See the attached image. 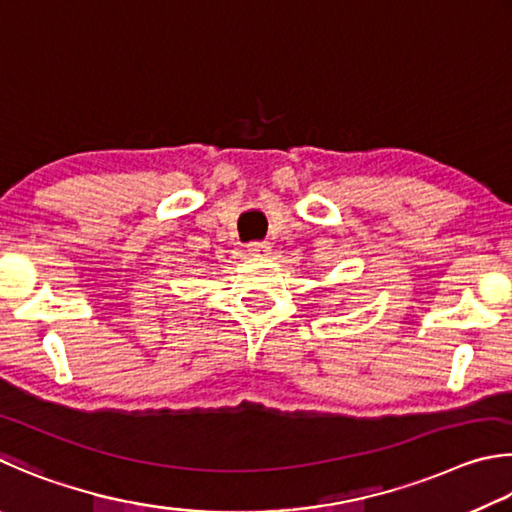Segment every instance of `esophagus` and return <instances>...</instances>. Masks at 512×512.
Masks as SVG:
<instances>
[{"label": "esophagus", "instance_id": "34e87169", "mask_svg": "<svg viewBox=\"0 0 512 512\" xmlns=\"http://www.w3.org/2000/svg\"><path fill=\"white\" fill-rule=\"evenodd\" d=\"M270 251H272V247L267 240H254V242H249V247H247V254L254 258H263L270 254Z\"/></svg>", "mask_w": 512, "mask_h": 512}]
</instances>
